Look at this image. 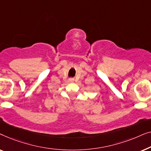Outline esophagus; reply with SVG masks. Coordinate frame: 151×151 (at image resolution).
Returning a JSON list of instances; mask_svg holds the SVG:
<instances>
[{"mask_svg": "<svg viewBox=\"0 0 151 151\" xmlns=\"http://www.w3.org/2000/svg\"><path fill=\"white\" fill-rule=\"evenodd\" d=\"M69 81H70V82H73V81H74V79H73V78H70Z\"/></svg>", "mask_w": 151, "mask_h": 151, "instance_id": "obj_1", "label": "esophagus"}]
</instances>
